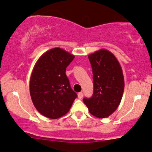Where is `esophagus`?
Listing matches in <instances>:
<instances>
[{
    "label": "esophagus",
    "mask_w": 152,
    "mask_h": 152,
    "mask_svg": "<svg viewBox=\"0 0 152 152\" xmlns=\"http://www.w3.org/2000/svg\"><path fill=\"white\" fill-rule=\"evenodd\" d=\"M78 97H79V99H81L83 97V93L82 92H79L78 93Z\"/></svg>",
    "instance_id": "obj_1"
}]
</instances>
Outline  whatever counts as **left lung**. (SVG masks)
<instances>
[{
	"mask_svg": "<svg viewBox=\"0 0 152 152\" xmlns=\"http://www.w3.org/2000/svg\"><path fill=\"white\" fill-rule=\"evenodd\" d=\"M93 73L94 92L83 101L89 113L106 118L116 111L122 98L124 76L120 64L110 51L100 49L88 55Z\"/></svg>",
	"mask_w": 152,
	"mask_h": 152,
	"instance_id": "left-lung-1",
	"label": "left lung"
}]
</instances>
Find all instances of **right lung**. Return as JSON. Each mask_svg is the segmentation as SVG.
Segmentation results:
<instances>
[{"instance_id":"right-lung-1","label":"right lung","mask_w":152,"mask_h":152,"mask_svg":"<svg viewBox=\"0 0 152 152\" xmlns=\"http://www.w3.org/2000/svg\"><path fill=\"white\" fill-rule=\"evenodd\" d=\"M75 56L53 48L36 62L30 79V93L35 108L43 116L58 119L69 111L77 97L65 74Z\"/></svg>"}]
</instances>
